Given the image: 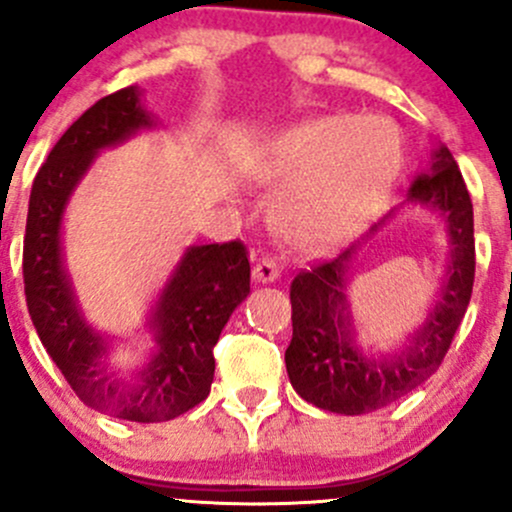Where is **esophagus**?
Listing matches in <instances>:
<instances>
[{
	"instance_id": "34e87169",
	"label": "esophagus",
	"mask_w": 512,
	"mask_h": 512,
	"mask_svg": "<svg viewBox=\"0 0 512 512\" xmlns=\"http://www.w3.org/2000/svg\"><path fill=\"white\" fill-rule=\"evenodd\" d=\"M280 276V266L276 258L266 254H254V278L258 283H271Z\"/></svg>"
}]
</instances>
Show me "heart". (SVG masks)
Here are the masks:
<instances>
[{
  "mask_svg": "<svg viewBox=\"0 0 512 512\" xmlns=\"http://www.w3.org/2000/svg\"><path fill=\"white\" fill-rule=\"evenodd\" d=\"M398 166V134L383 119L320 117L295 126L273 156V178L288 185L273 222L302 251L329 249L383 205Z\"/></svg>",
  "mask_w": 512,
  "mask_h": 512,
  "instance_id": "heart-1",
  "label": "heart"
}]
</instances>
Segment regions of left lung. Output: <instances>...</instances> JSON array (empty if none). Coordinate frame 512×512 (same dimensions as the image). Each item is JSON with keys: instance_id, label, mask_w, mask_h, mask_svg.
Instances as JSON below:
<instances>
[{"instance_id": "8db88e82", "label": "left lung", "mask_w": 512, "mask_h": 512, "mask_svg": "<svg viewBox=\"0 0 512 512\" xmlns=\"http://www.w3.org/2000/svg\"><path fill=\"white\" fill-rule=\"evenodd\" d=\"M410 200L425 202L444 214L452 239V263L442 298L425 327L398 354L376 361L361 354L351 339L344 273L354 249L315 263L290 283L293 339L285 349V368L300 398L317 408L364 415L412 393L442 366L464 320L476 273L474 207L449 148H439L432 158V170L417 175Z\"/></svg>"}]
</instances>
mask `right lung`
<instances>
[{"mask_svg": "<svg viewBox=\"0 0 512 512\" xmlns=\"http://www.w3.org/2000/svg\"><path fill=\"white\" fill-rule=\"evenodd\" d=\"M139 95V87L129 85L102 97L51 148L31 185L21 266L31 322L82 403L119 420L166 422L210 395L214 344L249 295L251 266L239 239L192 246L156 305L158 351L151 364L134 383L104 371L107 342L80 317L60 261V219L95 153L151 126Z\"/></svg>", "mask_w": 512, "mask_h": 512, "instance_id": "add662e5", "label": "right lung"}]
</instances>
